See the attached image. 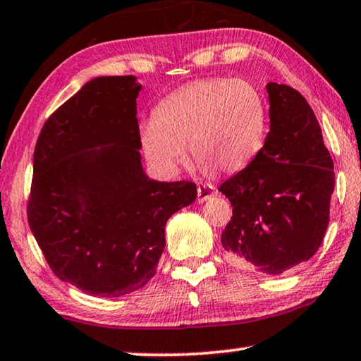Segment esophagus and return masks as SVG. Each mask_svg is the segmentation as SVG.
<instances>
[{
  "mask_svg": "<svg viewBox=\"0 0 361 361\" xmlns=\"http://www.w3.org/2000/svg\"><path fill=\"white\" fill-rule=\"evenodd\" d=\"M216 193H217L216 188L212 187V185L198 187V190H197V203H204L206 200H209L211 197H214Z\"/></svg>",
  "mask_w": 361,
  "mask_h": 361,
  "instance_id": "1",
  "label": "esophagus"
}]
</instances>
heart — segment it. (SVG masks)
Masks as SVG:
<instances>
[{
    "label": "heart",
    "mask_w": 361,
    "mask_h": 361,
    "mask_svg": "<svg viewBox=\"0 0 361 361\" xmlns=\"http://www.w3.org/2000/svg\"><path fill=\"white\" fill-rule=\"evenodd\" d=\"M267 109L251 82L236 78L193 81L169 94L142 128L140 145L159 174L174 177L185 149L206 173L236 174L262 150Z\"/></svg>",
    "instance_id": "b5f03b06"
}]
</instances>
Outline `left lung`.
Returning a JSON list of instances; mask_svg holds the SVG:
<instances>
[{"label": "left lung", "mask_w": 361, "mask_h": 361, "mask_svg": "<svg viewBox=\"0 0 361 361\" xmlns=\"http://www.w3.org/2000/svg\"><path fill=\"white\" fill-rule=\"evenodd\" d=\"M267 94L270 131L262 150L219 187L233 206L221 241L232 264L281 275L322 245L334 164L302 94L279 82H269Z\"/></svg>", "instance_id": "8db88e82"}]
</instances>
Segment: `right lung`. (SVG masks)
<instances>
[{
  "mask_svg": "<svg viewBox=\"0 0 361 361\" xmlns=\"http://www.w3.org/2000/svg\"><path fill=\"white\" fill-rule=\"evenodd\" d=\"M135 76L87 81L52 114L33 155L28 224L57 279L120 298L157 271L164 226L193 182L149 179L140 161Z\"/></svg>",
  "mask_w": 361,
  "mask_h": 361,
  "instance_id": "right-lung-1",
  "label": "right lung"
}]
</instances>
